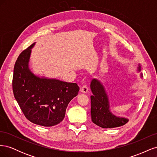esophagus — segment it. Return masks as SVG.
Listing matches in <instances>:
<instances>
[{"mask_svg": "<svg viewBox=\"0 0 157 157\" xmlns=\"http://www.w3.org/2000/svg\"><path fill=\"white\" fill-rule=\"evenodd\" d=\"M80 91H81L82 93H87L88 91V86H86V85H84V86H82L81 90H80Z\"/></svg>", "mask_w": 157, "mask_h": 157, "instance_id": "obj_1", "label": "esophagus"}]
</instances>
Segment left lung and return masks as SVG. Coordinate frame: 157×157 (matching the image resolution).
Here are the masks:
<instances>
[{
	"mask_svg": "<svg viewBox=\"0 0 157 157\" xmlns=\"http://www.w3.org/2000/svg\"><path fill=\"white\" fill-rule=\"evenodd\" d=\"M139 71L141 70L140 66ZM93 93L91 96L92 121L103 128H112L124 125L128 120L124 118L115 116L109 110L107 95L101 83L96 79H93L90 84Z\"/></svg>",
	"mask_w": 157,
	"mask_h": 157,
	"instance_id": "left-lung-1",
	"label": "left lung"
}]
</instances>
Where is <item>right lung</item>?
Instances as JSON below:
<instances>
[{
	"mask_svg": "<svg viewBox=\"0 0 157 157\" xmlns=\"http://www.w3.org/2000/svg\"><path fill=\"white\" fill-rule=\"evenodd\" d=\"M18 56L13 68V96L28 120L35 124L53 126L63 120L69 103L79 92L76 83L36 77L29 69L31 48Z\"/></svg>",
	"mask_w": 157,
	"mask_h": 157,
	"instance_id": "right-lung-1",
	"label": "right lung"
}]
</instances>
